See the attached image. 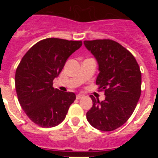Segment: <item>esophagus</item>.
Returning a JSON list of instances; mask_svg holds the SVG:
<instances>
[{
    "label": "esophagus",
    "instance_id": "obj_1",
    "mask_svg": "<svg viewBox=\"0 0 158 158\" xmlns=\"http://www.w3.org/2000/svg\"><path fill=\"white\" fill-rule=\"evenodd\" d=\"M83 96H84L83 95H81V94H77V96H76V98L77 99V100H79V99L82 98Z\"/></svg>",
    "mask_w": 158,
    "mask_h": 158
}]
</instances>
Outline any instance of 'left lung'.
I'll return each mask as SVG.
<instances>
[{
    "label": "left lung",
    "mask_w": 158,
    "mask_h": 158,
    "mask_svg": "<svg viewBox=\"0 0 158 158\" xmlns=\"http://www.w3.org/2000/svg\"><path fill=\"white\" fill-rule=\"evenodd\" d=\"M84 44L97 61L96 83L105 95L103 101L90 96L93 107L86 118L96 129L114 131L128 120L140 98V68L132 54L117 42L96 40Z\"/></svg>",
    "instance_id": "1"
}]
</instances>
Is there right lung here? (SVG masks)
Segmentation results:
<instances>
[{"mask_svg":"<svg viewBox=\"0 0 158 158\" xmlns=\"http://www.w3.org/2000/svg\"><path fill=\"white\" fill-rule=\"evenodd\" d=\"M81 46V41L48 38L35 44L19 62L15 76L18 100L28 118L39 126L58 125L76 99L73 93L54 89L53 81Z\"/></svg>","mask_w":158,"mask_h":158,"instance_id":"1","label":"right lung"}]
</instances>
